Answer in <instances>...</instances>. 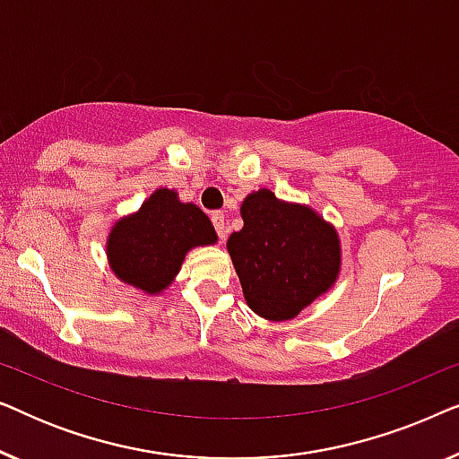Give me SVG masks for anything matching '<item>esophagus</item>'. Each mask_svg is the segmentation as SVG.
Segmentation results:
<instances>
[{
    "instance_id": "34e87169",
    "label": "esophagus",
    "mask_w": 459,
    "mask_h": 459,
    "mask_svg": "<svg viewBox=\"0 0 459 459\" xmlns=\"http://www.w3.org/2000/svg\"><path fill=\"white\" fill-rule=\"evenodd\" d=\"M211 221H212V225H215L219 238H221V240H223V238H225V215H223V212L221 211L212 212Z\"/></svg>"
}]
</instances>
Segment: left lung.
I'll return each instance as SVG.
<instances>
[{"label":"left lung","instance_id":"obj_1","mask_svg":"<svg viewBox=\"0 0 459 459\" xmlns=\"http://www.w3.org/2000/svg\"><path fill=\"white\" fill-rule=\"evenodd\" d=\"M244 228L228 250L244 299L256 316L284 322L334 284L341 269L336 230L305 204L281 203L263 187L242 203Z\"/></svg>","mask_w":459,"mask_h":459}]
</instances>
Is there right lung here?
<instances>
[{
  "label": "right lung",
  "mask_w": 459,
  "mask_h": 459,
  "mask_svg": "<svg viewBox=\"0 0 459 459\" xmlns=\"http://www.w3.org/2000/svg\"><path fill=\"white\" fill-rule=\"evenodd\" d=\"M217 242L209 217L178 192L160 187L134 215L112 228L106 253L112 272L125 284L156 294L171 284L186 253Z\"/></svg>",
  "instance_id": "obj_1"
}]
</instances>
